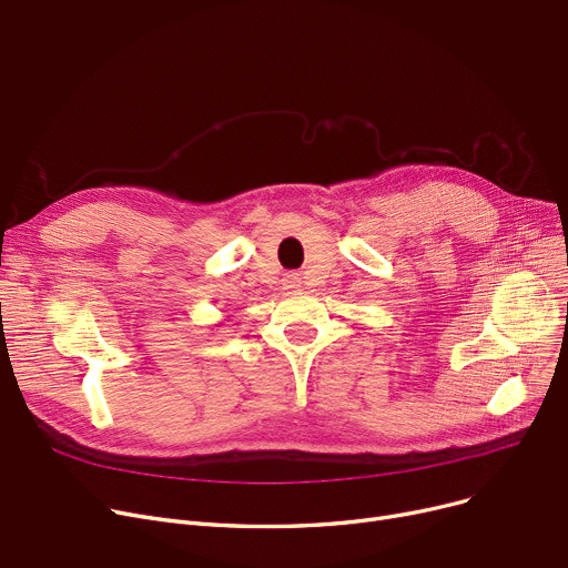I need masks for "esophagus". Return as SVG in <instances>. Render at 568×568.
<instances>
[{"label": "esophagus", "instance_id": "esophagus-1", "mask_svg": "<svg viewBox=\"0 0 568 568\" xmlns=\"http://www.w3.org/2000/svg\"><path fill=\"white\" fill-rule=\"evenodd\" d=\"M300 285H302L300 274L290 272V274H285V276H283V287H285V290H294V287H300Z\"/></svg>", "mask_w": 568, "mask_h": 568}]
</instances>
